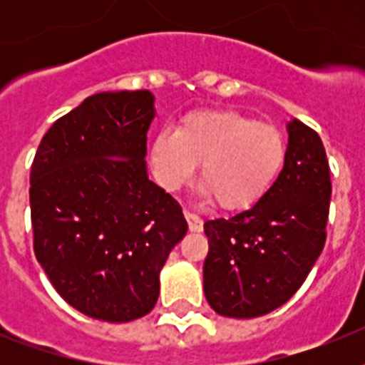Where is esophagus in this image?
Instances as JSON below:
<instances>
[{"label": "esophagus", "instance_id": "1", "mask_svg": "<svg viewBox=\"0 0 365 365\" xmlns=\"http://www.w3.org/2000/svg\"><path fill=\"white\" fill-rule=\"evenodd\" d=\"M183 216H185V220H187V225H189V231H193V233H199V231H202V220H200L197 214H193V212L185 210L183 212Z\"/></svg>", "mask_w": 365, "mask_h": 365}]
</instances>
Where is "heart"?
Segmentation results:
<instances>
[{
  "label": "heart",
  "instance_id": "heart-1",
  "mask_svg": "<svg viewBox=\"0 0 365 365\" xmlns=\"http://www.w3.org/2000/svg\"><path fill=\"white\" fill-rule=\"evenodd\" d=\"M149 159L157 182L176 191L200 163V185L223 210L255 205L277 182L286 143L277 126L235 110L189 113L176 130L163 128L151 142Z\"/></svg>",
  "mask_w": 365,
  "mask_h": 365
}]
</instances>
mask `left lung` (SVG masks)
<instances>
[{
    "label": "left lung",
    "mask_w": 365,
    "mask_h": 365,
    "mask_svg": "<svg viewBox=\"0 0 365 365\" xmlns=\"http://www.w3.org/2000/svg\"><path fill=\"white\" fill-rule=\"evenodd\" d=\"M284 168L250 210L205 223V295L217 314L254 318L284 305L326 244L331 180L311 126L288 125Z\"/></svg>",
    "instance_id": "left-lung-1"
}]
</instances>
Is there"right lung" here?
<instances>
[{
    "label": "right lung",
    "mask_w": 365,
    "mask_h": 365,
    "mask_svg": "<svg viewBox=\"0 0 365 365\" xmlns=\"http://www.w3.org/2000/svg\"><path fill=\"white\" fill-rule=\"evenodd\" d=\"M153 94L88 96L45 132L30 172L34 252L54 289L106 322L145 317L187 233L182 206L148 180Z\"/></svg>",
    "instance_id": "1"
}]
</instances>
